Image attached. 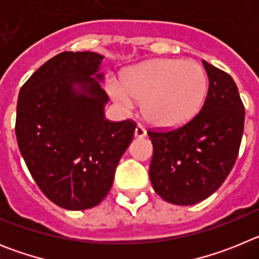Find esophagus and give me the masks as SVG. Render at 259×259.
<instances>
[{"label": "esophagus", "mask_w": 259, "mask_h": 259, "mask_svg": "<svg viewBox=\"0 0 259 259\" xmlns=\"http://www.w3.org/2000/svg\"><path fill=\"white\" fill-rule=\"evenodd\" d=\"M135 136H136V137H145L146 136L145 128H144L143 125H137V127L135 128Z\"/></svg>", "instance_id": "34e87169"}]
</instances>
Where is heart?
<instances>
[{
    "label": "heart",
    "instance_id": "obj_1",
    "mask_svg": "<svg viewBox=\"0 0 259 259\" xmlns=\"http://www.w3.org/2000/svg\"><path fill=\"white\" fill-rule=\"evenodd\" d=\"M119 105L143 102V114L153 125L175 128L197 115L209 89L205 68L194 61L161 58L128 68L122 84L110 83Z\"/></svg>",
    "mask_w": 259,
    "mask_h": 259
}]
</instances>
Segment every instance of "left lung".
Masks as SVG:
<instances>
[{
  "mask_svg": "<svg viewBox=\"0 0 259 259\" xmlns=\"http://www.w3.org/2000/svg\"><path fill=\"white\" fill-rule=\"evenodd\" d=\"M209 91L200 113L183 127L149 131L153 158L149 178L167 202L188 206L223 184L239 154L245 109L232 77L202 61Z\"/></svg>",
  "mask_w": 259,
  "mask_h": 259,
  "instance_id": "left-lung-1",
  "label": "left lung"
}]
</instances>
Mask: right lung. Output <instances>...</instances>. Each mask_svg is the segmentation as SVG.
Masks as SVG:
<instances>
[{
    "mask_svg": "<svg viewBox=\"0 0 259 259\" xmlns=\"http://www.w3.org/2000/svg\"><path fill=\"white\" fill-rule=\"evenodd\" d=\"M102 59L95 52L57 54L18 97L20 154L41 192L67 210L91 209L106 197L136 128L132 120L105 119Z\"/></svg>",
    "mask_w": 259,
    "mask_h": 259,
    "instance_id": "obj_1",
    "label": "right lung"
}]
</instances>
